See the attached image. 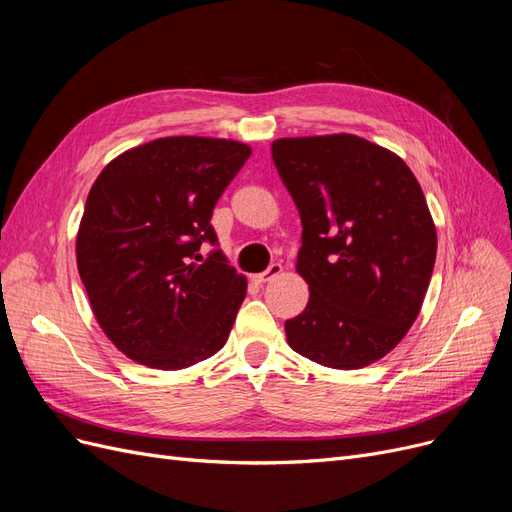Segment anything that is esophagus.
<instances>
[{
  "label": "esophagus",
  "instance_id": "34e87169",
  "mask_svg": "<svg viewBox=\"0 0 512 512\" xmlns=\"http://www.w3.org/2000/svg\"><path fill=\"white\" fill-rule=\"evenodd\" d=\"M281 271H284V267H281L279 262H273L267 271H262V273L254 275V281H256V284H264V281H271V279L277 277Z\"/></svg>",
  "mask_w": 512,
  "mask_h": 512
}]
</instances>
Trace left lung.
<instances>
[{
  "mask_svg": "<svg viewBox=\"0 0 512 512\" xmlns=\"http://www.w3.org/2000/svg\"><path fill=\"white\" fill-rule=\"evenodd\" d=\"M271 152L301 214L296 271L309 284L288 345L328 368L381 360L417 320L436 260L417 178L398 154L349 133L275 139Z\"/></svg>",
  "mask_w": 512,
  "mask_h": 512,
  "instance_id": "8db88e82",
  "label": "left lung"
}]
</instances>
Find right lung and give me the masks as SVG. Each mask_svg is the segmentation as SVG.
Instances as JSON below:
<instances>
[{
    "label": "right lung",
    "mask_w": 512,
    "mask_h": 512,
    "mask_svg": "<svg viewBox=\"0 0 512 512\" xmlns=\"http://www.w3.org/2000/svg\"><path fill=\"white\" fill-rule=\"evenodd\" d=\"M252 148L175 135L118 154L88 192L76 237L78 273L101 330L127 358L180 370L220 351L248 279L216 243V201Z\"/></svg>",
    "instance_id": "right-lung-1"
}]
</instances>
